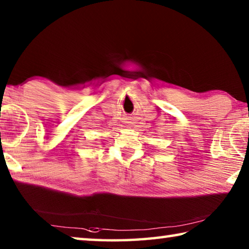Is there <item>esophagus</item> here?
<instances>
[{
	"instance_id": "1",
	"label": "esophagus",
	"mask_w": 249,
	"mask_h": 249,
	"mask_svg": "<svg viewBox=\"0 0 249 249\" xmlns=\"http://www.w3.org/2000/svg\"><path fill=\"white\" fill-rule=\"evenodd\" d=\"M125 124L130 125V124H132V122H130V120H126V121H125Z\"/></svg>"
}]
</instances>
